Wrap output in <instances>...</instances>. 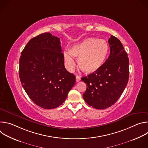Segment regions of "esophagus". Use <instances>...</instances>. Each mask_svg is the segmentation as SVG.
Wrapping results in <instances>:
<instances>
[{
    "label": "esophagus",
    "mask_w": 148,
    "mask_h": 148,
    "mask_svg": "<svg viewBox=\"0 0 148 148\" xmlns=\"http://www.w3.org/2000/svg\"><path fill=\"white\" fill-rule=\"evenodd\" d=\"M75 77H76V81H77V82H78V81H79L81 80V78H80L79 76L76 75Z\"/></svg>",
    "instance_id": "1"
}]
</instances>
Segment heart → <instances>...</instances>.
Here are the masks:
<instances>
[{
    "label": "heart",
    "mask_w": 148,
    "mask_h": 148,
    "mask_svg": "<svg viewBox=\"0 0 148 148\" xmlns=\"http://www.w3.org/2000/svg\"><path fill=\"white\" fill-rule=\"evenodd\" d=\"M67 52L64 53V59L67 68L73 70L75 61L73 56L78 58V65L82 71L93 74L99 70L107 60L110 46L103 39L87 38L72 45Z\"/></svg>",
    "instance_id": "heart-1"
}]
</instances>
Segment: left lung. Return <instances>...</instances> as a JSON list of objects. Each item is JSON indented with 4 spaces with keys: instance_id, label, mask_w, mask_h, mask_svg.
<instances>
[{
    "instance_id": "8db88e82",
    "label": "left lung",
    "mask_w": 148,
    "mask_h": 148,
    "mask_svg": "<svg viewBox=\"0 0 148 148\" xmlns=\"http://www.w3.org/2000/svg\"><path fill=\"white\" fill-rule=\"evenodd\" d=\"M110 54L102 67L81 78L87 84L83 98L90 106L104 110L119 98L129 79V58L120 40L114 36L108 40Z\"/></svg>"
}]
</instances>
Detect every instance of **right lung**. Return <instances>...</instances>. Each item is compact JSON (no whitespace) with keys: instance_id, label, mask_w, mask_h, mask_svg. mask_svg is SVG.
<instances>
[{"instance_id":"obj_1","label":"right lung","mask_w":148,"mask_h":148,"mask_svg":"<svg viewBox=\"0 0 148 148\" xmlns=\"http://www.w3.org/2000/svg\"><path fill=\"white\" fill-rule=\"evenodd\" d=\"M61 51L60 38L45 33L32 38L21 53V83L32 101L44 109L59 107L75 83Z\"/></svg>"}]
</instances>
